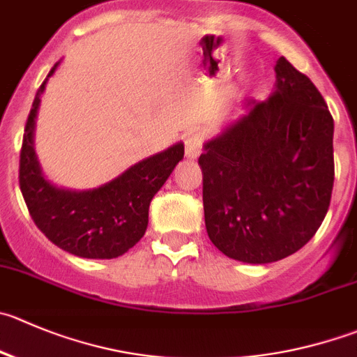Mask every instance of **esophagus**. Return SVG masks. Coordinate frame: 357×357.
Segmentation results:
<instances>
[{
  "label": "esophagus",
  "instance_id": "esophagus-1",
  "mask_svg": "<svg viewBox=\"0 0 357 357\" xmlns=\"http://www.w3.org/2000/svg\"><path fill=\"white\" fill-rule=\"evenodd\" d=\"M199 154H202V137L199 135L185 137V155L189 159H196Z\"/></svg>",
  "mask_w": 357,
  "mask_h": 357
}]
</instances>
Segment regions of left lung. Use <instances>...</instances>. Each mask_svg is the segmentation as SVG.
Segmentation results:
<instances>
[{"instance_id": "left-lung-1", "label": "left lung", "mask_w": 357, "mask_h": 357, "mask_svg": "<svg viewBox=\"0 0 357 357\" xmlns=\"http://www.w3.org/2000/svg\"><path fill=\"white\" fill-rule=\"evenodd\" d=\"M203 144L208 238L231 259L266 264L300 250L324 220L335 181L333 117L307 75L286 57L264 101Z\"/></svg>"}]
</instances>
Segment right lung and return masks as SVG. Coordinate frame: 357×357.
<instances>
[{"label": "right lung", "instance_id": "right-lung-1", "mask_svg": "<svg viewBox=\"0 0 357 357\" xmlns=\"http://www.w3.org/2000/svg\"><path fill=\"white\" fill-rule=\"evenodd\" d=\"M59 63L40 86L26 122L19 165L20 191L40 231L59 249L87 259H114L145 235L149 205L184 158V144L176 142L135 162L98 188L73 191L52 184L36 155L35 126L40 96Z\"/></svg>", "mask_w": 357, "mask_h": 357}]
</instances>
